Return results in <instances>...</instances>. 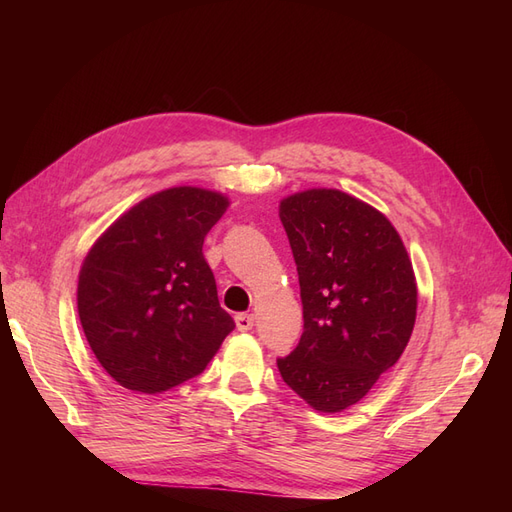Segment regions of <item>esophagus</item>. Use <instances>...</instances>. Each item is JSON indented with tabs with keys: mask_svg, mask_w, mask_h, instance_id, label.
<instances>
[{
	"mask_svg": "<svg viewBox=\"0 0 512 512\" xmlns=\"http://www.w3.org/2000/svg\"><path fill=\"white\" fill-rule=\"evenodd\" d=\"M235 322H237V329H239L241 333L252 331V327H254V316H252V314H237V316H235Z\"/></svg>",
	"mask_w": 512,
	"mask_h": 512,
	"instance_id": "esophagus-1",
	"label": "esophagus"
}]
</instances>
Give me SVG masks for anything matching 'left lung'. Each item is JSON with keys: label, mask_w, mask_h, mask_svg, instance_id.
I'll use <instances>...</instances> for the list:
<instances>
[{"label": "left lung", "mask_w": 512, "mask_h": 512, "mask_svg": "<svg viewBox=\"0 0 512 512\" xmlns=\"http://www.w3.org/2000/svg\"><path fill=\"white\" fill-rule=\"evenodd\" d=\"M297 262L303 335L277 369L318 412L361 401L406 350L416 320L412 262L393 224L339 190L280 203Z\"/></svg>", "instance_id": "1"}]
</instances>
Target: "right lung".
<instances>
[{
    "mask_svg": "<svg viewBox=\"0 0 512 512\" xmlns=\"http://www.w3.org/2000/svg\"><path fill=\"white\" fill-rule=\"evenodd\" d=\"M228 198L170 188L126 211L91 247L79 318L96 359L121 386L162 393L203 374L235 329L203 256Z\"/></svg>",
    "mask_w": 512,
    "mask_h": 512,
    "instance_id": "right-lung-1",
    "label": "right lung"
}]
</instances>
